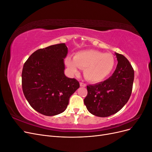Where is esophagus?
Segmentation results:
<instances>
[{
	"mask_svg": "<svg viewBox=\"0 0 152 152\" xmlns=\"http://www.w3.org/2000/svg\"><path fill=\"white\" fill-rule=\"evenodd\" d=\"M80 86L81 87H86V84L84 83V82H80Z\"/></svg>",
	"mask_w": 152,
	"mask_h": 152,
	"instance_id": "obj_1",
	"label": "esophagus"
}]
</instances>
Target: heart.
<instances>
[{
  "instance_id": "obj_1",
  "label": "heart",
  "mask_w": 152,
  "mask_h": 152,
  "mask_svg": "<svg viewBox=\"0 0 152 152\" xmlns=\"http://www.w3.org/2000/svg\"><path fill=\"white\" fill-rule=\"evenodd\" d=\"M66 63L73 73H77L79 68L84 69L86 79L98 82L111 73L115 66V59L111 54L95 50H86L76 53L73 59L68 58Z\"/></svg>"
}]
</instances>
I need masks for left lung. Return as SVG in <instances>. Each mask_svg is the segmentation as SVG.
Segmentation results:
<instances>
[{
	"mask_svg": "<svg viewBox=\"0 0 152 152\" xmlns=\"http://www.w3.org/2000/svg\"><path fill=\"white\" fill-rule=\"evenodd\" d=\"M118 61L112 75L99 84L87 86V95L84 102L94 115L106 117L121 110L129 99L134 72L128 59L115 53Z\"/></svg>",
	"mask_w": 152,
	"mask_h": 152,
	"instance_id": "8db88e82",
	"label": "left lung"
}]
</instances>
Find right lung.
I'll return each instance as SVG.
<instances>
[{"label": "right lung", "mask_w": 152, "mask_h": 152, "mask_svg": "<svg viewBox=\"0 0 152 152\" xmlns=\"http://www.w3.org/2000/svg\"><path fill=\"white\" fill-rule=\"evenodd\" d=\"M67 53L64 43L39 49L23 68V94L31 107L44 115L53 116L65 111L70 97L80 87L78 80L64 73Z\"/></svg>", "instance_id": "obj_1"}]
</instances>
